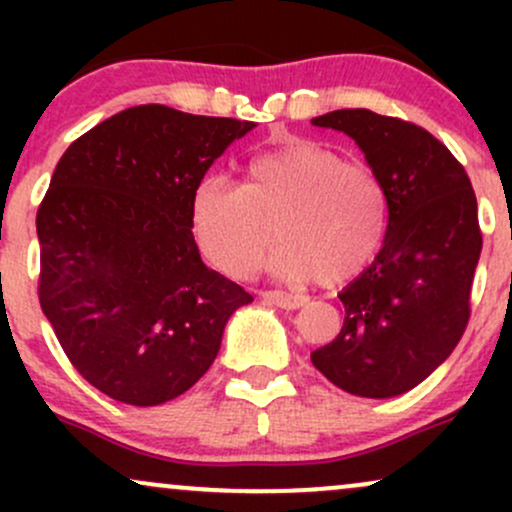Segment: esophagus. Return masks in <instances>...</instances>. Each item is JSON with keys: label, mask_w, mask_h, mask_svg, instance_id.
Here are the masks:
<instances>
[{"label": "esophagus", "mask_w": 512, "mask_h": 512, "mask_svg": "<svg viewBox=\"0 0 512 512\" xmlns=\"http://www.w3.org/2000/svg\"><path fill=\"white\" fill-rule=\"evenodd\" d=\"M262 298L264 301L279 305V308H284V310L303 308L305 301H308L305 296H296V293H286V291H262Z\"/></svg>", "instance_id": "obj_1"}]
</instances>
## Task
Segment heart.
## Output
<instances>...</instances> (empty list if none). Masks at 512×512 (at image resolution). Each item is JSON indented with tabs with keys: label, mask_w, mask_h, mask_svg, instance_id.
Segmentation results:
<instances>
[{
	"label": "heart",
	"mask_w": 512,
	"mask_h": 512,
	"mask_svg": "<svg viewBox=\"0 0 512 512\" xmlns=\"http://www.w3.org/2000/svg\"><path fill=\"white\" fill-rule=\"evenodd\" d=\"M387 216V190L373 168L301 137L252 156L240 185L204 175L190 197L197 248L233 279L255 274L279 238L276 274L346 284L383 248Z\"/></svg>",
	"instance_id": "obj_1"
}]
</instances>
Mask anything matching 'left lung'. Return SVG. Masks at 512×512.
Returning a JSON list of instances; mask_svg holds the SVG:
<instances>
[{
	"instance_id": "left-lung-1",
	"label": "left lung",
	"mask_w": 512,
	"mask_h": 512,
	"mask_svg": "<svg viewBox=\"0 0 512 512\" xmlns=\"http://www.w3.org/2000/svg\"><path fill=\"white\" fill-rule=\"evenodd\" d=\"M313 125L339 129L361 146L383 180L390 216L375 262L339 293L342 332L310 361L351 395H402L467 330L481 252L477 197L448 146L414 122L351 108L315 117Z\"/></svg>"
}]
</instances>
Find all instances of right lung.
Segmentation results:
<instances>
[{"instance_id":"right-lung-1","label":"right lung","mask_w":512,"mask_h":512,"mask_svg":"<svg viewBox=\"0 0 512 512\" xmlns=\"http://www.w3.org/2000/svg\"><path fill=\"white\" fill-rule=\"evenodd\" d=\"M233 117L137 105L72 142L40 202V308L79 375L137 407L207 373L223 327L252 296L209 269L190 197L233 139Z\"/></svg>"}]
</instances>
